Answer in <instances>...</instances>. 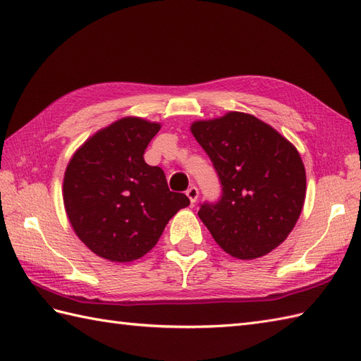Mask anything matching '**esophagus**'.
<instances>
[{"mask_svg": "<svg viewBox=\"0 0 361 361\" xmlns=\"http://www.w3.org/2000/svg\"><path fill=\"white\" fill-rule=\"evenodd\" d=\"M186 195L189 197V200H190V203H195L197 202V198H198V189L195 188V186H190L188 190H186Z\"/></svg>", "mask_w": 361, "mask_h": 361, "instance_id": "obj_1", "label": "esophagus"}]
</instances>
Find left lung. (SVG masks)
Segmentation results:
<instances>
[{"instance_id": "8db88e82", "label": "left lung", "mask_w": 361, "mask_h": 361, "mask_svg": "<svg viewBox=\"0 0 361 361\" xmlns=\"http://www.w3.org/2000/svg\"><path fill=\"white\" fill-rule=\"evenodd\" d=\"M192 135L216 169L221 195L198 217L237 259H256L287 239L301 216L305 169L298 150L251 114L194 122Z\"/></svg>"}]
</instances>
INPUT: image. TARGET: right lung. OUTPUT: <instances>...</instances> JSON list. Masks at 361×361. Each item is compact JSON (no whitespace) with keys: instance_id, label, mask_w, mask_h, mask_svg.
<instances>
[{"instance_id":"add662e5","label":"right lung","mask_w":361,"mask_h":361,"mask_svg":"<svg viewBox=\"0 0 361 361\" xmlns=\"http://www.w3.org/2000/svg\"><path fill=\"white\" fill-rule=\"evenodd\" d=\"M159 124L114 122L74 153L63 180V203L75 234L97 256L130 262L149 252L166 225L190 203L167 186L163 169L144 152Z\"/></svg>"}]
</instances>
